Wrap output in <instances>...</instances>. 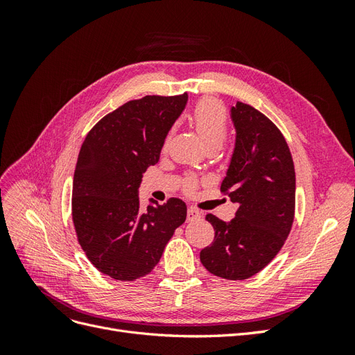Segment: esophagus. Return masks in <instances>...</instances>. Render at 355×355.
I'll use <instances>...</instances> for the list:
<instances>
[{
  "mask_svg": "<svg viewBox=\"0 0 355 355\" xmlns=\"http://www.w3.org/2000/svg\"><path fill=\"white\" fill-rule=\"evenodd\" d=\"M201 211L196 207H189L188 209V220H197V219H201Z\"/></svg>",
  "mask_w": 355,
  "mask_h": 355,
  "instance_id": "1",
  "label": "esophagus"
}]
</instances>
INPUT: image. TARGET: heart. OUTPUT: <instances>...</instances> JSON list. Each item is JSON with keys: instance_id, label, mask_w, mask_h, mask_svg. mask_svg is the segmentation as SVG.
Listing matches in <instances>:
<instances>
[{"instance_id": "heart-1", "label": "heart", "mask_w": 355, "mask_h": 355, "mask_svg": "<svg viewBox=\"0 0 355 355\" xmlns=\"http://www.w3.org/2000/svg\"><path fill=\"white\" fill-rule=\"evenodd\" d=\"M191 120L194 123L200 137L207 146H219L228 133V115L220 101L214 98L201 99L191 112ZM196 176H187L184 182L185 191L197 188Z\"/></svg>"}]
</instances>
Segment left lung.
<instances>
[{
	"label": "left lung",
	"mask_w": 355,
	"mask_h": 355,
	"mask_svg": "<svg viewBox=\"0 0 355 355\" xmlns=\"http://www.w3.org/2000/svg\"><path fill=\"white\" fill-rule=\"evenodd\" d=\"M231 116L237 141L220 192L237 202L231 222L209 213L214 240L200 252L206 270L225 280H245L280 252L292 230L296 178L283 133L252 105L237 102Z\"/></svg>",
	"instance_id": "8db88e82"
}]
</instances>
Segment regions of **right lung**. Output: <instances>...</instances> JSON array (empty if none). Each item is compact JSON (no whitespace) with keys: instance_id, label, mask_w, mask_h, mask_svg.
Instances as JSON below:
<instances>
[{"instance_id":"obj_1","label":"right lung","mask_w":355,"mask_h":355,"mask_svg":"<svg viewBox=\"0 0 355 355\" xmlns=\"http://www.w3.org/2000/svg\"><path fill=\"white\" fill-rule=\"evenodd\" d=\"M188 94L145 96L105 115L81 145L72 184V222L89 261L114 280L133 282L154 270L187 204L139 206L142 173L154 166Z\"/></svg>"}]
</instances>
